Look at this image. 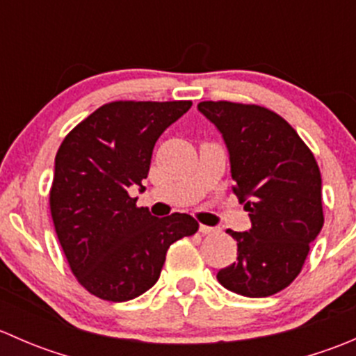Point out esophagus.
I'll return each mask as SVG.
<instances>
[{"mask_svg": "<svg viewBox=\"0 0 356 356\" xmlns=\"http://www.w3.org/2000/svg\"><path fill=\"white\" fill-rule=\"evenodd\" d=\"M220 231L218 227H210V225H200V232L201 234H207V236H211V234H217V232Z\"/></svg>", "mask_w": 356, "mask_h": 356, "instance_id": "esophagus-1", "label": "esophagus"}]
</instances>
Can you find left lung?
<instances>
[{"label": "left lung", "instance_id": "obj_1", "mask_svg": "<svg viewBox=\"0 0 356 356\" xmlns=\"http://www.w3.org/2000/svg\"><path fill=\"white\" fill-rule=\"evenodd\" d=\"M198 110L222 132L232 191L251 220L250 231H227L238 241V260L217 279L243 296H272L298 277L324 225L317 160L288 122L265 106L201 102Z\"/></svg>", "mask_w": 356, "mask_h": 356}]
</instances>
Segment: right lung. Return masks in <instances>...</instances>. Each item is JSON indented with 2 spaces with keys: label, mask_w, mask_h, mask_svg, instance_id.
Returning <instances> with one entry per match:
<instances>
[{
  "label": "right lung",
  "mask_w": 356,
  "mask_h": 356,
  "mask_svg": "<svg viewBox=\"0 0 356 356\" xmlns=\"http://www.w3.org/2000/svg\"><path fill=\"white\" fill-rule=\"evenodd\" d=\"M191 102H111L65 136L55 158L49 210L79 284L106 301H127L160 277L167 250L193 236L188 213L156 218L129 188L148 177L161 132Z\"/></svg>",
  "instance_id": "add662e5"
}]
</instances>
